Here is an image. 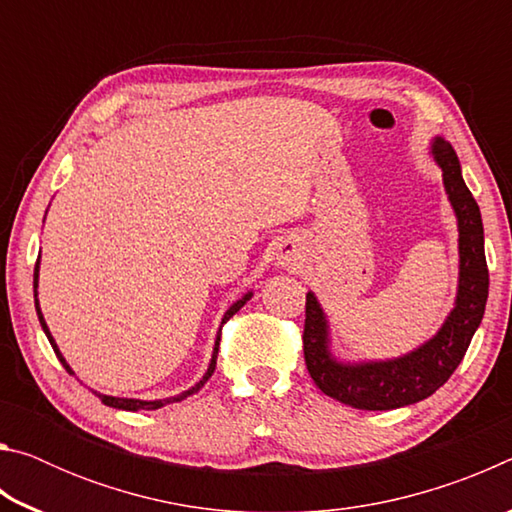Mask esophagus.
<instances>
[{"label":"esophagus","instance_id":"34e87169","mask_svg":"<svg viewBox=\"0 0 512 512\" xmlns=\"http://www.w3.org/2000/svg\"><path fill=\"white\" fill-rule=\"evenodd\" d=\"M280 259H282V264H291V262H296V259H298V250H296V246H284V250L280 253Z\"/></svg>","mask_w":512,"mask_h":512}]
</instances>
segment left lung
Masks as SVG:
<instances>
[{"label": "left lung", "instance_id": "1", "mask_svg": "<svg viewBox=\"0 0 512 512\" xmlns=\"http://www.w3.org/2000/svg\"><path fill=\"white\" fill-rule=\"evenodd\" d=\"M431 153L443 169L445 189L458 219V271L456 307L440 332L418 350L391 361L341 363L329 352L327 320L314 293H307L302 350L314 384L327 397L354 409L391 411L409 406L438 391L463 361L470 341L481 325L488 302V264L483 250V221L479 205L461 176V162L452 144L436 137Z\"/></svg>", "mask_w": 512, "mask_h": 512}]
</instances>
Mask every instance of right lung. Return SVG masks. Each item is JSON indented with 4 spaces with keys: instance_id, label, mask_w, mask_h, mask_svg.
<instances>
[{
    "instance_id": "right-lung-1",
    "label": "right lung",
    "mask_w": 512,
    "mask_h": 512,
    "mask_svg": "<svg viewBox=\"0 0 512 512\" xmlns=\"http://www.w3.org/2000/svg\"><path fill=\"white\" fill-rule=\"evenodd\" d=\"M38 264H40V259L36 262V271H33V291H36V311H38V320H40L42 329H45V334H47V339H49V343H51V348H54V352H56V357L60 359V363H63V366H65V370L69 372V375H74L72 368H69V366H67V361L63 359V354H60L58 345H56V341H54V336H51L49 327H47V323H45V318H42V311H40V307H38ZM250 296H253V293H246L244 298L237 300L235 305H232L228 311H225V316H223V320H221V327H223L225 323H228V320H230L232 316H235L241 307L246 305V300H250ZM219 341H221V329H219V336H216V343H214L212 361H210V366H207V372L203 375V379L198 381L196 386L189 388V391L180 393V395H176V397H167V400L144 402V400H128V397H112V395H101V393H94V395H97L99 400H101L103 404H106V406H112V409H121V411H140V409L155 411V409H160V406H164V404H171V402H180V400H185V397H189V395H194V393L201 391V388L205 386V381L212 377V372H214V368H216V354H219Z\"/></svg>"
}]
</instances>
